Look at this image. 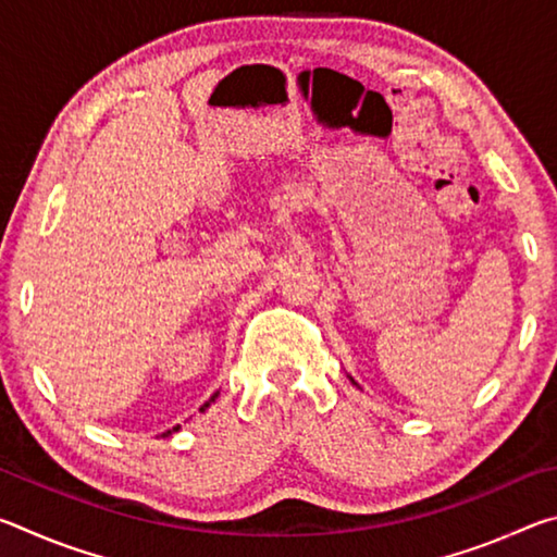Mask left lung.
I'll return each mask as SVG.
<instances>
[{
    "label": "left lung",
    "instance_id": "left-lung-1",
    "mask_svg": "<svg viewBox=\"0 0 557 557\" xmlns=\"http://www.w3.org/2000/svg\"><path fill=\"white\" fill-rule=\"evenodd\" d=\"M348 381H351V383H354V385H358V383H356V381H354V379H351V375H348Z\"/></svg>",
    "mask_w": 557,
    "mask_h": 557
}]
</instances>
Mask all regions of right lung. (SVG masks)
Instances as JSON below:
<instances>
[{"instance_id":"add662e5","label":"right lung","mask_w":557,"mask_h":557,"mask_svg":"<svg viewBox=\"0 0 557 557\" xmlns=\"http://www.w3.org/2000/svg\"><path fill=\"white\" fill-rule=\"evenodd\" d=\"M215 398H219V393H213V395H211V398H209V400H206V403H203V405H201V412H203V410H206V408H211V403H213V400H215ZM178 430H182V425H176V428H172V430H166V432H164V435H162V437H169V435H172V432H178Z\"/></svg>"}]
</instances>
